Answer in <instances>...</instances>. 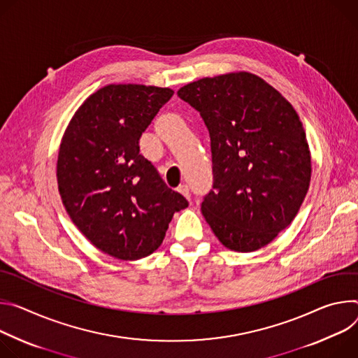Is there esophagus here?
Masks as SVG:
<instances>
[{"instance_id":"1","label":"esophagus","mask_w":358,"mask_h":358,"mask_svg":"<svg viewBox=\"0 0 358 358\" xmlns=\"http://www.w3.org/2000/svg\"><path fill=\"white\" fill-rule=\"evenodd\" d=\"M178 192L179 193H182L185 197H186V199L189 201L190 199V193H189V187L186 186V185H180L179 187H178Z\"/></svg>"}]
</instances>
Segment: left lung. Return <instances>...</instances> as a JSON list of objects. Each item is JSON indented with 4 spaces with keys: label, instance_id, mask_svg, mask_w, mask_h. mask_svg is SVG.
Here are the masks:
<instances>
[{
    "label": "left lung",
    "instance_id": "obj_1",
    "mask_svg": "<svg viewBox=\"0 0 358 358\" xmlns=\"http://www.w3.org/2000/svg\"><path fill=\"white\" fill-rule=\"evenodd\" d=\"M210 135L213 186L202 213L234 252L268 245L296 217L311 178V156L290 102L257 75L202 78L178 91Z\"/></svg>",
    "mask_w": 358,
    "mask_h": 358
}]
</instances>
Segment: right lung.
Instances as JSON below:
<instances>
[{
	"label": "right lung",
	"instance_id": "right-lung-1",
	"mask_svg": "<svg viewBox=\"0 0 358 358\" xmlns=\"http://www.w3.org/2000/svg\"><path fill=\"white\" fill-rule=\"evenodd\" d=\"M172 95L169 88L106 85L79 106L62 136V203L87 239L115 259L153 253L173 213L189 205L139 153L142 134Z\"/></svg>",
	"mask_w": 358,
	"mask_h": 358
}]
</instances>
